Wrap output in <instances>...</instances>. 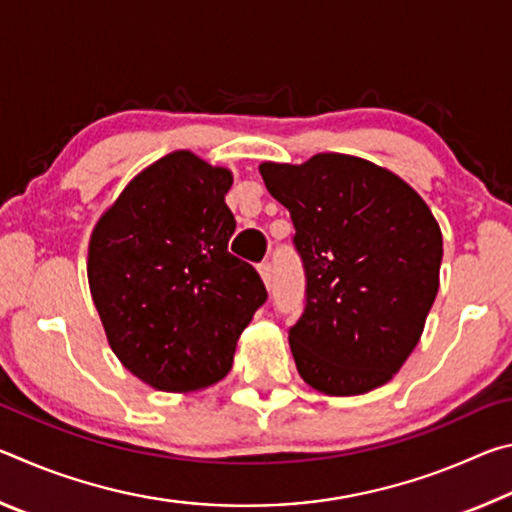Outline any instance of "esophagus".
Instances as JSON below:
<instances>
[{"instance_id":"obj_1","label":"esophagus","mask_w":512,"mask_h":512,"mask_svg":"<svg viewBox=\"0 0 512 512\" xmlns=\"http://www.w3.org/2000/svg\"><path fill=\"white\" fill-rule=\"evenodd\" d=\"M257 271H259V275H262V280H264L266 287H271V280H273V264L268 262V259H264V262L257 266Z\"/></svg>"}]
</instances>
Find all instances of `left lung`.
<instances>
[{
  "label": "left lung",
  "instance_id": "obj_1",
  "mask_svg": "<svg viewBox=\"0 0 512 512\" xmlns=\"http://www.w3.org/2000/svg\"><path fill=\"white\" fill-rule=\"evenodd\" d=\"M287 207L305 268L289 329L300 377L325 395L391 381L418 345L438 293L443 235L427 203L388 169L343 153L259 164Z\"/></svg>",
  "mask_w": 512,
  "mask_h": 512
}]
</instances>
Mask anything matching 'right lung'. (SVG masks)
<instances>
[{
    "instance_id": "right-lung-1",
    "label": "right lung",
    "mask_w": 512,
    "mask_h": 512,
    "mask_svg": "<svg viewBox=\"0 0 512 512\" xmlns=\"http://www.w3.org/2000/svg\"><path fill=\"white\" fill-rule=\"evenodd\" d=\"M232 173L176 151L135 176L94 225L88 280L108 343L158 391L221 381L266 302L262 277L228 253Z\"/></svg>"
}]
</instances>
